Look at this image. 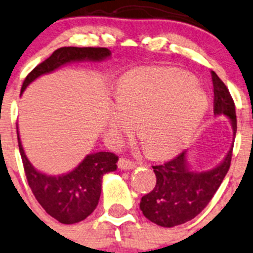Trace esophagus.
Returning <instances> with one entry per match:
<instances>
[{"label":"esophagus","instance_id":"34e87169","mask_svg":"<svg viewBox=\"0 0 253 253\" xmlns=\"http://www.w3.org/2000/svg\"><path fill=\"white\" fill-rule=\"evenodd\" d=\"M119 167L121 169H125V171H127V169H133L135 167V162L128 160V159L120 158Z\"/></svg>","mask_w":253,"mask_h":253}]
</instances>
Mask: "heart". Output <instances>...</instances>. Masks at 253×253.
I'll return each instance as SVG.
<instances>
[{"instance_id": "b5f03b06", "label": "heart", "mask_w": 253, "mask_h": 253, "mask_svg": "<svg viewBox=\"0 0 253 253\" xmlns=\"http://www.w3.org/2000/svg\"><path fill=\"white\" fill-rule=\"evenodd\" d=\"M109 127L120 137L133 131L154 156H169L184 147L203 121L209 97L184 71L142 68L129 73L115 89Z\"/></svg>"}]
</instances>
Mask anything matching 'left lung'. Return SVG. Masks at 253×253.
Returning <instances> with one entry per match:
<instances>
[{
    "mask_svg": "<svg viewBox=\"0 0 253 253\" xmlns=\"http://www.w3.org/2000/svg\"><path fill=\"white\" fill-rule=\"evenodd\" d=\"M213 82V113L228 116L236 133L235 104L227 86L211 73ZM233 145L222 164L206 172H193L187 164V150L172 160L153 166L156 175L155 188L140 200L143 214L165 228L183 224L200 213L211 201L225 174L229 171Z\"/></svg>",
    "mask_w": 253,
    "mask_h": 253,
    "instance_id": "1",
    "label": "left lung"
}]
</instances>
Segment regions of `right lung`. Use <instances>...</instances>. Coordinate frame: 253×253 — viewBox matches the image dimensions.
I'll use <instances>...</instances> for the list:
<instances>
[{"mask_svg": "<svg viewBox=\"0 0 253 253\" xmlns=\"http://www.w3.org/2000/svg\"><path fill=\"white\" fill-rule=\"evenodd\" d=\"M105 47H62L40 63L21 86V93L29 84L43 74H48L66 63L92 60L99 62L110 57ZM18 144L29 187L42 209L63 224H74L87 218L97 207L102 193V178L116 169L119 156L109 151L89 154L69 173L53 177L36 171L26 158L18 133Z\"/></svg>", "mask_w": 253, "mask_h": 253, "instance_id": "add662e5", "label": "right lung"}]
</instances>
